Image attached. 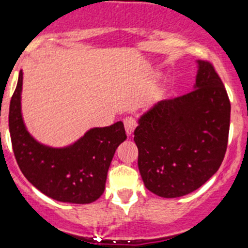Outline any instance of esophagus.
Here are the masks:
<instances>
[{
    "label": "esophagus",
    "instance_id": "esophagus-1",
    "mask_svg": "<svg viewBox=\"0 0 248 248\" xmlns=\"http://www.w3.org/2000/svg\"><path fill=\"white\" fill-rule=\"evenodd\" d=\"M124 129H126V133L128 136H132L134 132V128L137 127V121L133 116H127L126 119L124 120Z\"/></svg>",
    "mask_w": 248,
    "mask_h": 248
}]
</instances>
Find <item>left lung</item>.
<instances>
[{
    "label": "left lung",
    "mask_w": 248,
    "mask_h": 248,
    "mask_svg": "<svg viewBox=\"0 0 248 248\" xmlns=\"http://www.w3.org/2000/svg\"><path fill=\"white\" fill-rule=\"evenodd\" d=\"M229 126L227 90L213 64L199 60L195 90L161 100L134 129L146 189L170 199L200 188L222 165Z\"/></svg>",
    "instance_id": "8db88e82"
}]
</instances>
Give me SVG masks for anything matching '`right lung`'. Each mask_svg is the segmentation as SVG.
Masks as SVG:
<instances>
[{"instance_id": "right-lung-1", "label": "right lung", "mask_w": 248, "mask_h": 248, "mask_svg": "<svg viewBox=\"0 0 248 248\" xmlns=\"http://www.w3.org/2000/svg\"><path fill=\"white\" fill-rule=\"evenodd\" d=\"M23 73L9 105L12 148L19 168L41 193L62 202L91 203L104 193L108 170L117 146L126 140L121 121L88 131L74 145L53 149L37 143L24 126L20 112Z\"/></svg>"}]
</instances>
